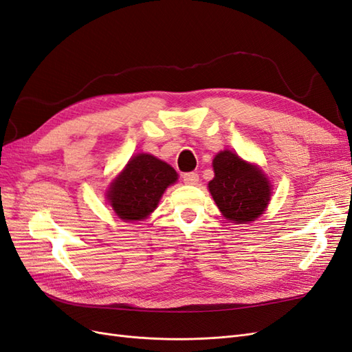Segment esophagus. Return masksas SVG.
Segmentation results:
<instances>
[{
    "label": "esophagus",
    "instance_id": "34e87169",
    "mask_svg": "<svg viewBox=\"0 0 352 352\" xmlns=\"http://www.w3.org/2000/svg\"><path fill=\"white\" fill-rule=\"evenodd\" d=\"M182 177H184V182L186 185H195L198 182V179H199L197 172H186V173H184Z\"/></svg>",
    "mask_w": 352,
    "mask_h": 352
}]
</instances>
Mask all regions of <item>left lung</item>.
I'll return each instance as SVG.
<instances>
[{"instance_id":"left-lung-1","label":"left lung","mask_w":352,"mask_h":352,"mask_svg":"<svg viewBox=\"0 0 352 352\" xmlns=\"http://www.w3.org/2000/svg\"><path fill=\"white\" fill-rule=\"evenodd\" d=\"M212 167L214 179L208 189L223 216L235 223H247L263 214L272 192L261 170L230 151L219 153Z\"/></svg>"}]
</instances>
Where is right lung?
Listing matches in <instances>:
<instances>
[{"label":"right lung","instance_id":"1","mask_svg":"<svg viewBox=\"0 0 352 352\" xmlns=\"http://www.w3.org/2000/svg\"><path fill=\"white\" fill-rule=\"evenodd\" d=\"M177 180L172 166L150 154H138L127 163L110 190L109 202L123 220H142L157 207L168 185Z\"/></svg>","mask_w":352,"mask_h":352}]
</instances>
